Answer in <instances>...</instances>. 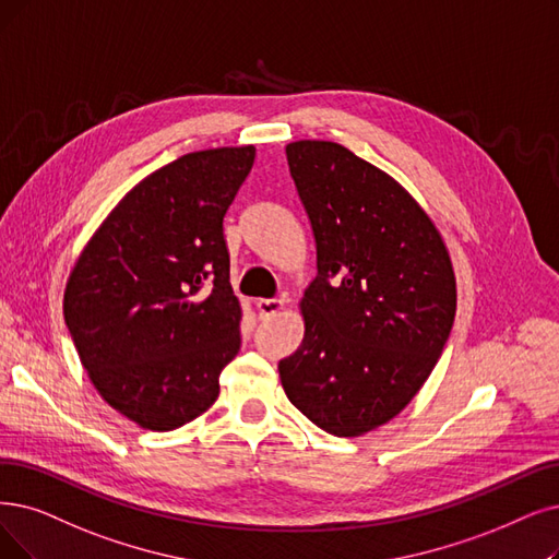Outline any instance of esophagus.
Returning <instances> with one entry per match:
<instances>
[{
	"mask_svg": "<svg viewBox=\"0 0 559 559\" xmlns=\"http://www.w3.org/2000/svg\"><path fill=\"white\" fill-rule=\"evenodd\" d=\"M282 307H284L282 298H261V300H257V309H259L261 319H271V317L280 314Z\"/></svg>",
	"mask_w": 559,
	"mask_h": 559,
	"instance_id": "esophagus-1",
	"label": "esophagus"
}]
</instances>
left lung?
Listing matches in <instances>:
<instances>
[{"label":"left lung","mask_w":559,"mask_h":559,"mask_svg":"<svg viewBox=\"0 0 559 559\" xmlns=\"http://www.w3.org/2000/svg\"><path fill=\"white\" fill-rule=\"evenodd\" d=\"M317 242L305 340L280 360L288 401L348 438L390 421L433 371L456 314L444 242L392 176L334 142L286 146Z\"/></svg>","instance_id":"1"}]
</instances>
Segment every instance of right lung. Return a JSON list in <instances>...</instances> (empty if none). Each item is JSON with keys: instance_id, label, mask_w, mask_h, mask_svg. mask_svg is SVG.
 Instances as JSON below:
<instances>
[{"instance_id": "add662e5", "label": "right lung", "mask_w": 559, "mask_h": 559, "mask_svg": "<svg viewBox=\"0 0 559 559\" xmlns=\"http://www.w3.org/2000/svg\"><path fill=\"white\" fill-rule=\"evenodd\" d=\"M254 155L197 151L148 174L88 240L66 286L63 319L88 378L144 429L202 415L240 350L222 222Z\"/></svg>"}]
</instances>
